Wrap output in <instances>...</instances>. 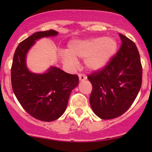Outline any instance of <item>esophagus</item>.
I'll return each instance as SVG.
<instances>
[{"label": "esophagus", "mask_w": 152, "mask_h": 152, "mask_svg": "<svg viewBox=\"0 0 152 152\" xmlns=\"http://www.w3.org/2000/svg\"><path fill=\"white\" fill-rule=\"evenodd\" d=\"M78 76H79V80H80V81L85 80L86 79H87V76H86L85 75H84V74H79Z\"/></svg>", "instance_id": "esophagus-1"}]
</instances>
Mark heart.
I'll return each mask as SVG.
<instances>
[{"mask_svg":"<svg viewBox=\"0 0 152 152\" xmlns=\"http://www.w3.org/2000/svg\"><path fill=\"white\" fill-rule=\"evenodd\" d=\"M117 42L113 38L96 36L85 39L72 40L68 43L67 52L62 58L66 64L75 65L77 58H84V64L90 70L103 68L116 52Z\"/></svg>","mask_w":152,"mask_h":152,"instance_id":"heart-1","label":"heart"}]
</instances>
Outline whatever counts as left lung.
I'll list each match as a JSON object with an SVG mask.
<instances>
[{
  "instance_id": "left-lung-1",
  "label": "left lung",
  "mask_w": 152,
  "mask_h": 152,
  "mask_svg": "<svg viewBox=\"0 0 152 152\" xmlns=\"http://www.w3.org/2000/svg\"><path fill=\"white\" fill-rule=\"evenodd\" d=\"M122 45L102 69L88 76L93 90L90 103L103 119L119 117L128 110L140 91L142 67L133 42L119 34Z\"/></svg>"
}]
</instances>
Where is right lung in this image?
Wrapping results in <instances>:
<instances>
[{"label":"right lung","instance_id":"add662e5","mask_svg":"<svg viewBox=\"0 0 152 152\" xmlns=\"http://www.w3.org/2000/svg\"><path fill=\"white\" fill-rule=\"evenodd\" d=\"M57 34L53 29L33 33L19 44L12 63L13 93L23 108L41 121H54L64 113L71 92L79 82L77 75L68 74L56 67H51L44 74L32 73L26 67V53L36 40Z\"/></svg>","mask_w":152,"mask_h":152}]
</instances>
